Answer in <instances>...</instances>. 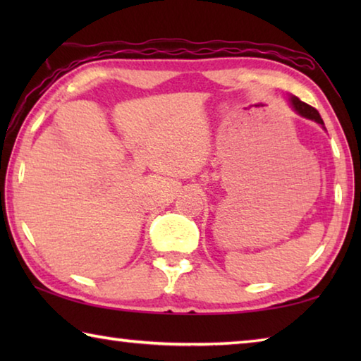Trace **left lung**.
<instances>
[{"mask_svg":"<svg viewBox=\"0 0 361 361\" xmlns=\"http://www.w3.org/2000/svg\"><path fill=\"white\" fill-rule=\"evenodd\" d=\"M290 103H291V106L296 109L298 114H301L302 118H307V119H310V121H315L317 124H320V126L323 127V129H325V124H323V119L320 118V114H319V111H317L315 108L307 105V103L301 102V100H299L298 97H295V95L290 97Z\"/></svg>","mask_w":361,"mask_h":361,"instance_id":"obj_1","label":"left lung"}]
</instances>
